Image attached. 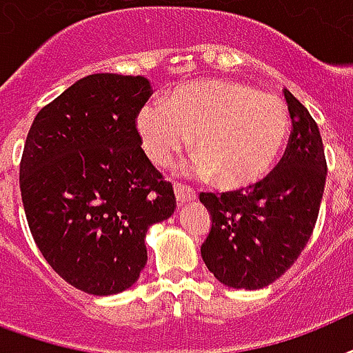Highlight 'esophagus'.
<instances>
[{
	"mask_svg": "<svg viewBox=\"0 0 353 353\" xmlns=\"http://www.w3.org/2000/svg\"><path fill=\"white\" fill-rule=\"evenodd\" d=\"M174 193H176V202L179 204H185V202L195 201L196 193L191 190L190 185L179 184V182H174Z\"/></svg>",
	"mask_w": 353,
	"mask_h": 353,
	"instance_id": "1",
	"label": "esophagus"
}]
</instances>
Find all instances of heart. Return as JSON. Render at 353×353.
Listing matches in <instances>:
<instances>
[{
	"mask_svg": "<svg viewBox=\"0 0 353 353\" xmlns=\"http://www.w3.org/2000/svg\"><path fill=\"white\" fill-rule=\"evenodd\" d=\"M289 110L272 94L225 79L180 84L165 103L138 114V132L152 162L168 163L193 139L195 171L228 190L265 179L288 143Z\"/></svg>",
	"mask_w": 353,
	"mask_h": 353,
	"instance_id": "heart-1",
	"label": "heart"
}]
</instances>
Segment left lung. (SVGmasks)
Wrapping results in <instances>:
<instances>
[{
  "instance_id": "left-lung-1",
  "label": "left lung",
  "mask_w": 353,
  "mask_h": 353,
  "mask_svg": "<svg viewBox=\"0 0 353 353\" xmlns=\"http://www.w3.org/2000/svg\"><path fill=\"white\" fill-rule=\"evenodd\" d=\"M288 149L263 180L247 190L201 193L212 230L201 254L221 283L261 289L296 261L315 228L326 184V157L315 119L289 90Z\"/></svg>"
}]
</instances>
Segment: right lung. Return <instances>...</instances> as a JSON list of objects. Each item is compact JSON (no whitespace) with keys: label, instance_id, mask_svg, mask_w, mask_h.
Listing matches in <instances>:
<instances>
[{"label":"right lung","instance_id":"1","mask_svg":"<svg viewBox=\"0 0 353 353\" xmlns=\"http://www.w3.org/2000/svg\"><path fill=\"white\" fill-rule=\"evenodd\" d=\"M141 75L95 73L38 112L20 162L32 239L53 270L88 294L121 293L147 263L149 226L176 199L141 149Z\"/></svg>","mask_w":353,"mask_h":353}]
</instances>
